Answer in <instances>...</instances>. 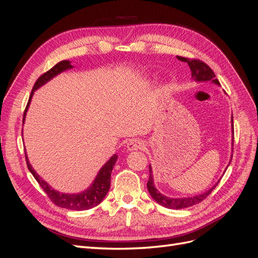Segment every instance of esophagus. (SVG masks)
Instances as JSON below:
<instances>
[{"label":"esophagus","instance_id":"1","mask_svg":"<svg viewBox=\"0 0 258 258\" xmlns=\"http://www.w3.org/2000/svg\"><path fill=\"white\" fill-rule=\"evenodd\" d=\"M143 147H144V143L139 139H132L127 143V150L129 152L143 150Z\"/></svg>","mask_w":258,"mask_h":258}]
</instances>
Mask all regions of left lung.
Listing matches in <instances>:
<instances>
[{"label": "left lung", "mask_w": 258, "mask_h": 258, "mask_svg": "<svg viewBox=\"0 0 258 258\" xmlns=\"http://www.w3.org/2000/svg\"><path fill=\"white\" fill-rule=\"evenodd\" d=\"M179 60L186 62V63L189 66L192 81H195L196 83L210 82V83H212L216 86H220V82L217 81V79H215L214 72L205 63V62H202L200 60H195V59L190 60V59L183 58V57H179ZM231 132H232V146H233V123H232V118H231ZM231 158H232V155H231ZM231 158L229 160L228 166L230 165ZM228 166L226 167V169L228 168ZM220 179H218L214 186L211 187L210 189L206 190L205 192L199 194V195H195V196H190V197L173 198V197L166 196V195H162L160 191H158L157 188H156V186L154 184L153 169H152V166L150 165V177H148V182H147V189H148V192L151 194L152 198L156 202H157V204H159L160 206L168 208V209L178 210V209H185V208L192 207L194 205H197L204 199H206L211 194V191H212L215 188L216 185L218 184V182H220Z\"/></svg>", "instance_id": "1"}]
</instances>
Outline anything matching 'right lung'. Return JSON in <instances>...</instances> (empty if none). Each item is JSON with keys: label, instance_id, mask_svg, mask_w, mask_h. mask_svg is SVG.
<instances>
[{"label": "right lung", "instance_id": "1", "mask_svg": "<svg viewBox=\"0 0 258 258\" xmlns=\"http://www.w3.org/2000/svg\"><path fill=\"white\" fill-rule=\"evenodd\" d=\"M74 67L71 64V61L62 60L59 62V63L52 67L49 71L44 73L40 77V79L36 81V83L33 86L32 91H31V95L29 98V102L27 104L25 114H23V123H25L26 115L29 110L31 100H32V97L34 95L35 90L41 88L42 86H44L46 83L51 81L53 77H56L60 73L67 71V70H71ZM117 157H118V156L114 154L112 157L104 163L102 168L99 170V172L97 173L95 179H93V182L89 185L88 188H86L85 190H83L81 192L67 194V192H60L59 190L52 188V187L47 182H46L45 179H43L40 175H38L36 173V171L33 169V167L31 166V163H30L29 158L27 156V153H26V160H27L28 169L30 170V172L32 173V175L34 176L37 183L41 185L44 191L48 195L50 200L53 202L54 205L60 207V208L74 210V211L89 210L93 207L98 206L99 204H101V201L104 199L108 189H110L111 173H112V170L115 166V162L117 161Z\"/></svg>", "mask_w": 258, "mask_h": 258}]
</instances>
